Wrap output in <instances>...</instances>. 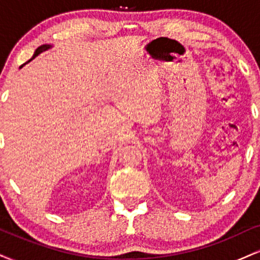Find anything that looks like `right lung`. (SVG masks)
I'll list each match as a JSON object with an SVG mask.
<instances>
[{
	"label": "right lung",
	"mask_w": 260,
	"mask_h": 260,
	"mask_svg": "<svg viewBox=\"0 0 260 260\" xmlns=\"http://www.w3.org/2000/svg\"><path fill=\"white\" fill-rule=\"evenodd\" d=\"M51 47H52V45H50V44H45V45H41V46H39V47H38V49H37V50H35V52H34V55H32V57H31L30 59H29V61H28V62H25V63H24V64H22V66H20V67H19V68H22V67H23V66H25L26 63H29V62H30V61H32V59H34L35 57H37V56H39V55H40V53H41V52L46 51V50L51 49Z\"/></svg>",
	"instance_id": "right-lung-1"
}]
</instances>
